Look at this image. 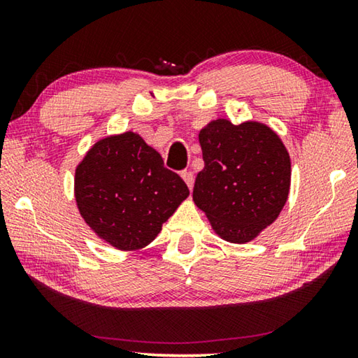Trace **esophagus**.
<instances>
[{
	"label": "esophagus",
	"mask_w": 358,
	"mask_h": 358,
	"mask_svg": "<svg viewBox=\"0 0 358 358\" xmlns=\"http://www.w3.org/2000/svg\"><path fill=\"white\" fill-rule=\"evenodd\" d=\"M181 177H183V180L186 181V185L189 186V189H191L192 185H194V173H192L191 169H185V171L181 172Z\"/></svg>",
	"instance_id": "34e87169"
}]
</instances>
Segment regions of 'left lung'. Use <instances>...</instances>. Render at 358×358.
I'll use <instances>...</instances> for the list:
<instances>
[{
	"mask_svg": "<svg viewBox=\"0 0 358 358\" xmlns=\"http://www.w3.org/2000/svg\"><path fill=\"white\" fill-rule=\"evenodd\" d=\"M205 167L192 199L230 243H246L273 222L287 201L290 159L265 124L211 121L199 134Z\"/></svg>",
	"mask_w": 358,
	"mask_h": 358,
	"instance_id": "obj_1",
	"label": "left lung"
}]
</instances>
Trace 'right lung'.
Returning a JSON list of instances; mask_svg holds the SVG:
<instances>
[{"instance_id":"obj_1","label":"right lung","mask_w":358,"mask_h":358,"mask_svg":"<svg viewBox=\"0 0 358 358\" xmlns=\"http://www.w3.org/2000/svg\"><path fill=\"white\" fill-rule=\"evenodd\" d=\"M187 196L183 178L134 132L94 143L76 171L80 215L117 250L147 246Z\"/></svg>"}]
</instances>
